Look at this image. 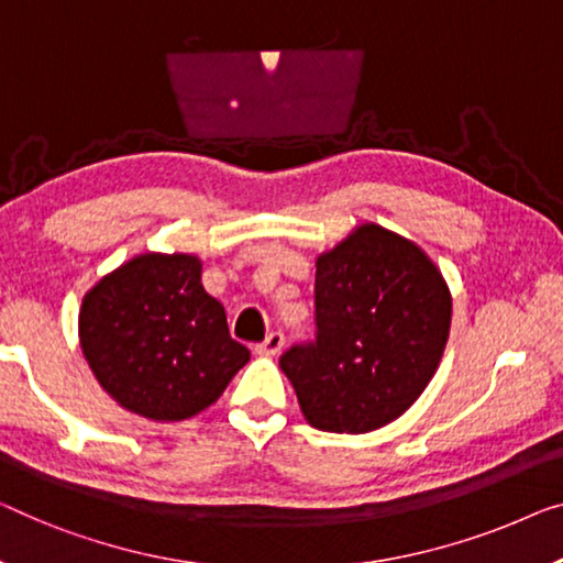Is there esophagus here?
Instances as JSON below:
<instances>
[{
	"label": "esophagus",
	"mask_w": 563,
	"mask_h": 563,
	"mask_svg": "<svg viewBox=\"0 0 563 563\" xmlns=\"http://www.w3.org/2000/svg\"><path fill=\"white\" fill-rule=\"evenodd\" d=\"M283 343H285L283 333L273 331V333H267V339L263 343H257L255 354H260V356H278L280 349H283Z\"/></svg>",
	"instance_id": "34e87169"
}]
</instances>
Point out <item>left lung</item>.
I'll return each instance as SVG.
<instances>
[{
	"label": "left lung",
	"instance_id": "obj_1",
	"mask_svg": "<svg viewBox=\"0 0 563 563\" xmlns=\"http://www.w3.org/2000/svg\"><path fill=\"white\" fill-rule=\"evenodd\" d=\"M452 296L412 240L364 222L316 257V343L280 368L310 427L364 434L407 412L438 372Z\"/></svg>",
	"mask_w": 563,
	"mask_h": 563
}]
</instances>
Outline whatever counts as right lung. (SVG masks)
Returning <instances> with one entry per match:
<instances>
[{
    "instance_id": "obj_1",
    "label": "right lung",
    "mask_w": 563,
    "mask_h": 563,
    "mask_svg": "<svg viewBox=\"0 0 563 563\" xmlns=\"http://www.w3.org/2000/svg\"><path fill=\"white\" fill-rule=\"evenodd\" d=\"M78 339L100 387L154 422L205 412L250 362L187 253H141L103 275L82 296Z\"/></svg>"
}]
</instances>
